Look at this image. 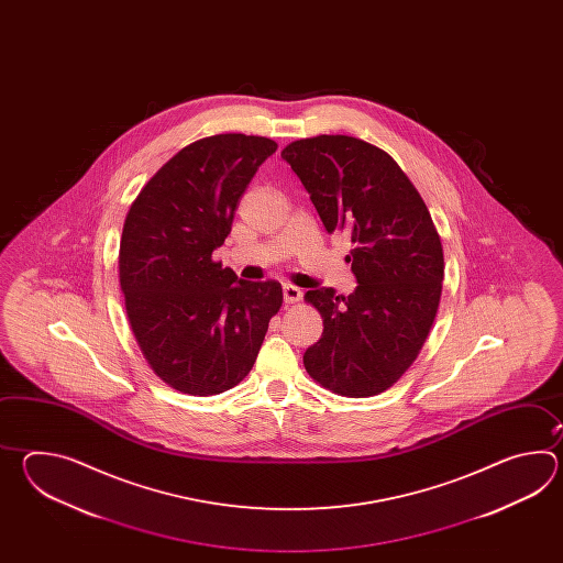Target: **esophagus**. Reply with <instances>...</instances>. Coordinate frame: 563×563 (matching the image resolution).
<instances>
[{
	"mask_svg": "<svg viewBox=\"0 0 563 563\" xmlns=\"http://www.w3.org/2000/svg\"><path fill=\"white\" fill-rule=\"evenodd\" d=\"M299 299H301V289L291 286V284H286V286H284V301H286V303H296Z\"/></svg>",
	"mask_w": 563,
	"mask_h": 563,
	"instance_id": "obj_1",
	"label": "esophagus"
}]
</instances>
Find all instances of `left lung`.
<instances>
[{
  "mask_svg": "<svg viewBox=\"0 0 563 563\" xmlns=\"http://www.w3.org/2000/svg\"><path fill=\"white\" fill-rule=\"evenodd\" d=\"M328 233H346V262L358 286L350 296L310 289L322 338L306 350L311 378L335 395H380L419 356L441 301V238L415 185L383 148L346 134L287 144Z\"/></svg>",
  "mask_w": 563,
  "mask_h": 563,
  "instance_id": "8db88e82",
  "label": "left lung"
}]
</instances>
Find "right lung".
<instances>
[{"mask_svg": "<svg viewBox=\"0 0 563 563\" xmlns=\"http://www.w3.org/2000/svg\"><path fill=\"white\" fill-rule=\"evenodd\" d=\"M277 144L216 134L180 148L131 205L120 287L132 334L156 376L192 396L225 393L255 364L282 286L238 279L213 262L241 195Z\"/></svg>", "mask_w": 563, "mask_h": 563, "instance_id": "right-lung-1", "label": "right lung"}]
</instances>
